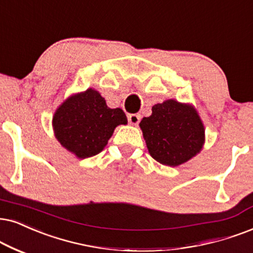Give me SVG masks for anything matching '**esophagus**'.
I'll use <instances>...</instances> for the list:
<instances>
[{
	"instance_id": "1",
	"label": "esophagus",
	"mask_w": 253,
	"mask_h": 253,
	"mask_svg": "<svg viewBox=\"0 0 253 253\" xmlns=\"http://www.w3.org/2000/svg\"><path fill=\"white\" fill-rule=\"evenodd\" d=\"M140 119H141L140 114H129L128 116V121H129V124H132V125L139 124Z\"/></svg>"
}]
</instances>
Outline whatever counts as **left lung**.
<instances>
[{
	"mask_svg": "<svg viewBox=\"0 0 253 253\" xmlns=\"http://www.w3.org/2000/svg\"><path fill=\"white\" fill-rule=\"evenodd\" d=\"M140 128L152 158L170 167L189 161L204 143V126L197 111L174 99L154 105Z\"/></svg>",
	"mask_w": 253,
	"mask_h": 253,
	"instance_id": "8db88e82",
	"label": "left lung"
}]
</instances>
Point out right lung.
I'll return each mask as SVG.
<instances>
[{"mask_svg":"<svg viewBox=\"0 0 253 253\" xmlns=\"http://www.w3.org/2000/svg\"><path fill=\"white\" fill-rule=\"evenodd\" d=\"M121 108H110L98 91L73 94L57 108L52 127L57 140L78 159L99 154L119 125H126Z\"/></svg>","mask_w":253,"mask_h":253,"instance_id":"1","label":"right lung"}]
</instances>
